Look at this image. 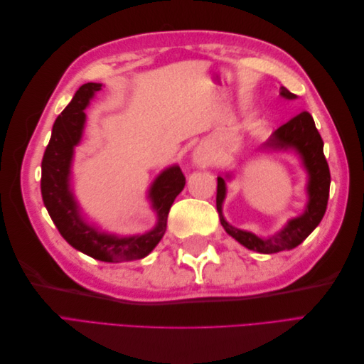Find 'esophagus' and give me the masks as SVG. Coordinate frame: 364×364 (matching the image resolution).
<instances>
[{
	"mask_svg": "<svg viewBox=\"0 0 364 364\" xmlns=\"http://www.w3.org/2000/svg\"><path fill=\"white\" fill-rule=\"evenodd\" d=\"M193 161L197 165V167L200 168H206L209 165H213L214 162V156L211 150H209L206 146H199L194 150V155H193Z\"/></svg>",
	"mask_w": 364,
	"mask_h": 364,
	"instance_id": "esophagus-1",
	"label": "esophagus"
}]
</instances>
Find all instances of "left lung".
Returning <instances> with one entry per match:
<instances>
[{
    "mask_svg": "<svg viewBox=\"0 0 364 364\" xmlns=\"http://www.w3.org/2000/svg\"><path fill=\"white\" fill-rule=\"evenodd\" d=\"M279 94L284 98H289V100L296 98V95L284 86H281ZM264 147L294 150L301 156L304 167L308 173V203L304 214L291 218L278 234L267 238H259L255 234L247 232V230L230 226L222 213V205L226 196V182L220 176L217 178V211L220 215V223H222L226 232L235 238L240 245L259 253H277L299 246L317 228V225L321 223L328 205L331 174H329L328 162L323 155L322 136L316 129L313 117L306 111L297 114L287 123L274 130ZM226 178H229V174Z\"/></svg>",
    "mask_w": 364,
    "mask_h": 364,
    "instance_id": "obj_1",
    "label": "left lung"
}]
</instances>
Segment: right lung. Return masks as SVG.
Instances as JSON below:
<instances>
[{"mask_svg": "<svg viewBox=\"0 0 364 364\" xmlns=\"http://www.w3.org/2000/svg\"><path fill=\"white\" fill-rule=\"evenodd\" d=\"M102 83H85L54 121L51 138L42 158L41 193L47 211L60 235L85 255L105 262L134 261L147 257L156 247L167 229V217L178 194L185 186V176L178 165L164 170L151 183L149 199L158 222L150 232L134 237H117L97 230L80 215L70 174L74 147L79 144L85 126V107Z\"/></svg>", "mask_w": 364, "mask_h": 364, "instance_id": "obj_1", "label": "right lung"}]
</instances>
